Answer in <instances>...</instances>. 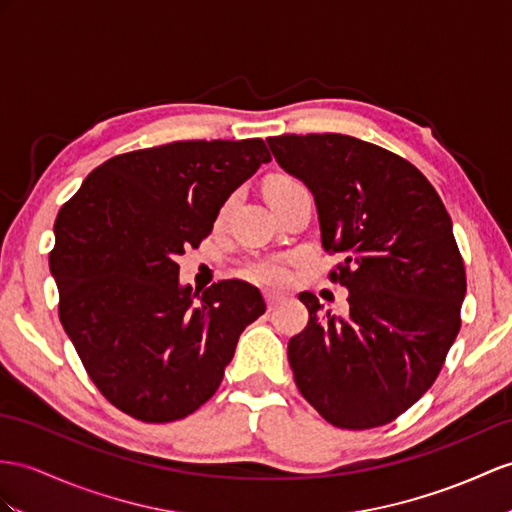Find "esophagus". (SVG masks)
Wrapping results in <instances>:
<instances>
[{
    "instance_id": "34e87169",
    "label": "esophagus",
    "mask_w": 512,
    "mask_h": 512,
    "mask_svg": "<svg viewBox=\"0 0 512 512\" xmlns=\"http://www.w3.org/2000/svg\"><path fill=\"white\" fill-rule=\"evenodd\" d=\"M280 299H282V295H280V293L265 291V302H267V308H269V310H271V308H276V306L280 304Z\"/></svg>"
}]
</instances>
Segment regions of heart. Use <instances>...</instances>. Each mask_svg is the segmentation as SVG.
I'll use <instances>...</instances> for the list:
<instances>
[{"instance_id": "1", "label": "heart", "mask_w": 512, "mask_h": 512, "mask_svg": "<svg viewBox=\"0 0 512 512\" xmlns=\"http://www.w3.org/2000/svg\"><path fill=\"white\" fill-rule=\"evenodd\" d=\"M289 184H297V182L291 178H276L273 182H269V189H278V186H289ZM245 276L263 284H282L286 280V263L280 256L260 258L245 267Z\"/></svg>"}]
</instances>
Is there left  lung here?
<instances>
[{
	"label": "left lung",
	"instance_id": "8db88e82",
	"mask_svg": "<svg viewBox=\"0 0 512 512\" xmlns=\"http://www.w3.org/2000/svg\"><path fill=\"white\" fill-rule=\"evenodd\" d=\"M278 165L315 195L330 280L350 315L299 293L308 326L289 341L299 393L336 428L400 417L439 376L460 330L467 278L439 193L408 160L347 134L267 139Z\"/></svg>",
	"mask_w": 512,
	"mask_h": 512
}]
</instances>
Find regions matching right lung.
<instances>
[{
    "label": "right lung",
    "instance_id": "add662e5",
    "mask_svg": "<svg viewBox=\"0 0 512 512\" xmlns=\"http://www.w3.org/2000/svg\"><path fill=\"white\" fill-rule=\"evenodd\" d=\"M269 160L263 139L136 149L93 169L60 208L49 254L60 323L126 415L167 423L195 413L265 313L241 280L182 286L176 256L206 239L226 199Z\"/></svg>",
    "mask_w": 512,
    "mask_h": 512
}]
</instances>
